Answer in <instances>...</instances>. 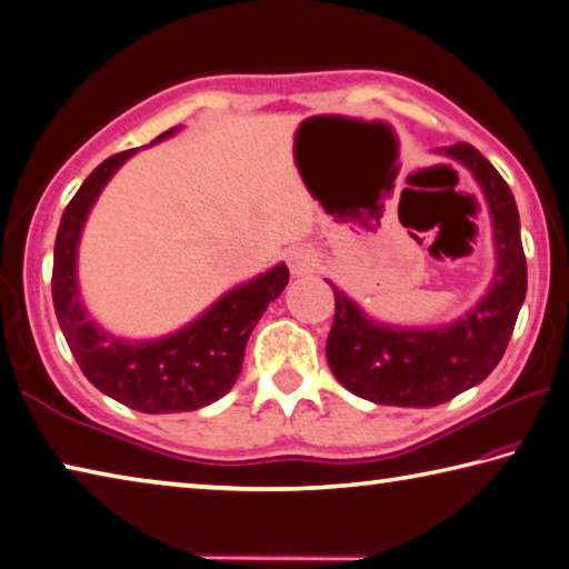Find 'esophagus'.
Returning <instances> with one entry per match:
<instances>
[{"instance_id": "obj_1", "label": "esophagus", "mask_w": 569, "mask_h": 569, "mask_svg": "<svg viewBox=\"0 0 569 569\" xmlns=\"http://www.w3.org/2000/svg\"><path fill=\"white\" fill-rule=\"evenodd\" d=\"M288 268H291V273L298 278V276H308L313 273L316 268H319V253L311 246H293L291 250H288Z\"/></svg>"}]
</instances>
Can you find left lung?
Listing matches in <instances>:
<instances>
[{"instance_id":"obj_1","label":"left lung","mask_w":569,"mask_h":569,"mask_svg":"<svg viewBox=\"0 0 569 569\" xmlns=\"http://www.w3.org/2000/svg\"><path fill=\"white\" fill-rule=\"evenodd\" d=\"M435 152L467 168L485 196L495 273L477 303L455 321L437 326L379 321L329 281L336 316L326 359L333 377L356 397L387 407H437L485 381L502 359L527 293L519 213L505 178L467 142Z\"/></svg>"}]
</instances>
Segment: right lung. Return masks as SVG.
<instances>
[{"label":"right lung","instance_id":"right-lung-1","mask_svg":"<svg viewBox=\"0 0 569 569\" xmlns=\"http://www.w3.org/2000/svg\"><path fill=\"white\" fill-rule=\"evenodd\" d=\"M178 130L158 134L150 146L172 138ZM134 152L138 148L100 162L64 208L54 240V313L67 346L92 387L134 411H196L233 389L243 369L248 336L268 303L283 293L288 268L276 263L266 273L233 286L190 323L160 339H120L102 329L82 301L77 253L100 192Z\"/></svg>","mask_w":569,"mask_h":569}]
</instances>
